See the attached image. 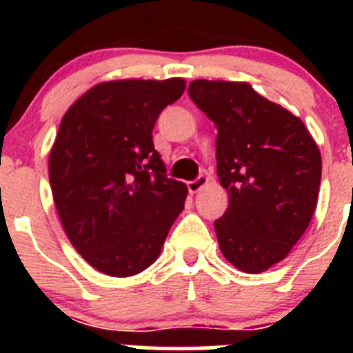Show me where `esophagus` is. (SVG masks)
Returning <instances> with one entry per match:
<instances>
[{
    "instance_id": "1",
    "label": "esophagus",
    "mask_w": 353,
    "mask_h": 353,
    "mask_svg": "<svg viewBox=\"0 0 353 353\" xmlns=\"http://www.w3.org/2000/svg\"><path fill=\"white\" fill-rule=\"evenodd\" d=\"M208 183V179L207 176H198L196 180H192V182L187 183V189H189V192L191 194H196V192H199L203 187H207Z\"/></svg>"
}]
</instances>
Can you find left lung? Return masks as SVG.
Wrapping results in <instances>:
<instances>
[{
	"label": "left lung",
	"mask_w": 353,
	"mask_h": 353,
	"mask_svg": "<svg viewBox=\"0 0 353 353\" xmlns=\"http://www.w3.org/2000/svg\"><path fill=\"white\" fill-rule=\"evenodd\" d=\"M189 95L217 125V176L230 196L214 223L221 252L242 272H265L310 226L320 150L301 118L244 81L196 79Z\"/></svg>",
	"instance_id": "8db88e82"
}]
</instances>
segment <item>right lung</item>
Instances as JSON below:
<instances>
[{"label":"right lung","mask_w":353,"mask_h":353,"mask_svg":"<svg viewBox=\"0 0 353 353\" xmlns=\"http://www.w3.org/2000/svg\"><path fill=\"white\" fill-rule=\"evenodd\" d=\"M185 90L180 77L95 84L61 118L49 182L70 244L99 272L129 277L161 254L187 187L166 179L152 130Z\"/></svg>","instance_id":"right-lung-1"}]
</instances>
